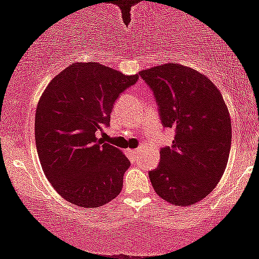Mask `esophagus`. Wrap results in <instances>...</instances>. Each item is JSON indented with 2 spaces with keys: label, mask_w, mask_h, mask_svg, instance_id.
Masks as SVG:
<instances>
[{
  "label": "esophagus",
  "mask_w": 259,
  "mask_h": 259,
  "mask_svg": "<svg viewBox=\"0 0 259 259\" xmlns=\"http://www.w3.org/2000/svg\"><path fill=\"white\" fill-rule=\"evenodd\" d=\"M141 151H143V150H141V147H140V149H134L132 152L135 153V155H139V153H140Z\"/></svg>",
  "instance_id": "34e87169"
}]
</instances>
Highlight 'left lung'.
Instances as JSON below:
<instances>
[{
  "label": "left lung",
  "mask_w": 259,
  "mask_h": 259,
  "mask_svg": "<svg viewBox=\"0 0 259 259\" xmlns=\"http://www.w3.org/2000/svg\"><path fill=\"white\" fill-rule=\"evenodd\" d=\"M139 75L153 92L163 127L175 129L172 146L149 172L153 189L177 206L193 205L217 187L231 147V119L223 96L208 77L180 64Z\"/></svg>",
  "instance_id": "left-lung-1"
}]
</instances>
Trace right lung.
I'll use <instances>...</instances> for the list:
<instances>
[{
	"mask_svg": "<svg viewBox=\"0 0 259 259\" xmlns=\"http://www.w3.org/2000/svg\"><path fill=\"white\" fill-rule=\"evenodd\" d=\"M98 62H77L55 76L35 113V144L54 189L82 208L102 206L123 188L130 162L97 138L120 93L138 82Z\"/></svg>",
	"mask_w": 259,
	"mask_h": 259,
	"instance_id": "obj_1",
	"label": "right lung"
}]
</instances>
